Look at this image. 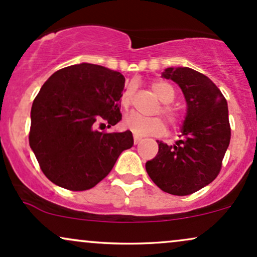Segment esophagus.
<instances>
[{"label": "esophagus", "mask_w": 257, "mask_h": 257, "mask_svg": "<svg viewBox=\"0 0 257 257\" xmlns=\"http://www.w3.org/2000/svg\"><path fill=\"white\" fill-rule=\"evenodd\" d=\"M142 138H140V137H138V135H134V144H135V145H137V144H139L140 142H142Z\"/></svg>", "instance_id": "obj_1"}]
</instances>
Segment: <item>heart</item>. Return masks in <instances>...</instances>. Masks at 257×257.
<instances>
[{
	"mask_svg": "<svg viewBox=\"0 0 257 257\" xmlns=\"http://www.w3.org/2000/svg\"><path fill=\"white\" fill-rule=\"evenodd\" d=\"M151 87L156 96L160 98L161 102L165 105L161 107L160 113L165 117L166 122L171 126L176 128L182 124L183 117L182 114L177 111L176 108L168 105L174 100V89L168 83L161 80H155L151 83ZM134 95V86H128L123 91L120 96V105L124 108H128L132 103V98ZM123 126L126 131L132 132L139 137H145V135H159L165 131V124L160 117H144L139 113H131L126 115L123 119Z\"/></svg>",
	"mask_w": 257,
	"mask_h": 257,
	"instance_id": "1",
	"label": "heart"
}]
</instances>
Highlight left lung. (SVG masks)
<instances>
[{
  "instance_id": "obj_1",
  "label": "left lung",
  "mask_w": 257,
  "mask_h": 257,
  "mask_svg": "<svg viewBox=\"0 0 257 257\" xmlns=\"http://www.w3.org/2000/svg\"><path fill=\"white\" fill-rule=\"evenodd\" d=\"M162 77L182 89L188 113L176 145L159 143L145 165L152 182L172 195H190L216 179L230 142L227 101L206 75L188 68H167Z\"/></svg>"
}]
</instances>
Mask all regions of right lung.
<instances>
[{"label":"right lung","mask_w":257,"mask_h":257,"mask_svg":"<svg viewBox=\"0 0 257 257\" xmlns=\"http://www.w3.org/2000/svg\"><path fill=\"white\" fill-rule=\"evenodd\" d=\"M125 79L119 72L90 63L53 73L32 107L30 148L42 173L72 191L91 189L133 146V134L98 132L122 119L120 96Z\"/></svg>","instance_id":"add662e5"}]
</instances>
